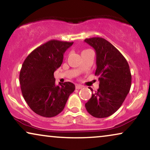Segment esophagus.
Masks as SVG:
<instances>
[{
	"mask_svg": "<svg viewBox=\"0 0 150 150\" xmlns=\"http://www.w3.org/2000/svg\"><path fill=\"white\" fill-rule=\"evenodd\" d=\"M83 87V86L82 85H80V84H76V85H75L76 89H81V88Z\"/></svg>",
	"mask_w": 150,
	"mask_h": 150,
	"instance_id": "obj_1",
	"label": "esophagus"
}]
</instances>
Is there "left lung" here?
Returning <instances> with one entry per match:
<instances>
[{
    "instance_id": "obj_1",
    "label": "left lung",
    "mask_w": 150,
    "mask_h": 150,
    "mask_svg": "<svg viewBox=\"0 0 150 150\" xmlns=\"http://www.w3.org/2000/svg\"><path fill=\"white\" fill-rule=\"evenodd\" d=\"M84 41L96 52L95 75L99 77L100 83L85 107L92 116L109 117L121 107L130 91L132 77L129 65L123 55L103 38L92 37Z\"/></svg>"
}]
</instances>
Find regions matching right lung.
Returning <instances> with one entry per match:
<instances>
[{
	"instance_id": "obj_1",
	"label": "right lung",
	"mask_w": 150,
	"mask_h": 150,
	"mask_svg": "<svg viewBox=\"0 0 150 150\" xmlns=\"http://www.w3.org/2000/svg\"><path fill=\"white\" fill-rule=\"evenodd\" d=\"M73 43L51 40L34 50L23 62L20 73L22 95L30 108L41 116L59 114L75 89L69 81L56 86L54 75L62 64L64 52Z\"/></svg>"
}]
</instances>
